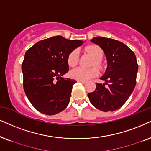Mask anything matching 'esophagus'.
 <instances>
[{"instance_id": "esophagus-1", "label": "esophagus", "mask_w": 151, "mask_h": 151, "mask_svg": "<svg viewBox=\"0 0 151 151\" xmlns=\"http://www.w3.org/2000/svg\"><path fill=\"white\" fill-rule=\"evenodd\" d=\"M77 81H78V82H81V83H86V81H81V80H77Z\"/></svg>"}]
</instances>
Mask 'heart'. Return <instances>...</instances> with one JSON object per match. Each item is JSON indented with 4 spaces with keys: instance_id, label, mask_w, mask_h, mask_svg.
Wrapping results in <instances>:
<instances>
[{
    "instance_id": "obj_1",
    "label": "heart",
    "mask_w": 151,
    "mask_h": 151,
    "mask_svg": "<svg viewBox=\"0 0 151 151\" xmlns=\"http://www.w3.org/2000/svg\"><path fill=\"white\" fill-rule=\"evenodd\" d=\"M85 51L89 53L91 56H93V60L91 63V66L96 65L99 68H102V58L103 57V51L98 45H91L87 46L85 48ZM79 60V51L77 49H73L68 56V63L70 66L74 67L77 65ZM99 74L98 68H93L89 69H85L83 68H74L70 72V76L77 80L81 81H87V80L92 79L93 77H97Z\"/></svg>"
}]
</instances>
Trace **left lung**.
I'll return each mask as SVG.
<instances>
[{"label":"left lung","mask_w":151,"mask_h":151,"mask_svg":"<svg viewBox=\"0 0 151 151\" xmlns=\"http://www.w3.org/2000/svg\"><path fill=\"white\" fill-rule=\"evenodd\" d=\"M102 48L107 60V68L96 83L95 91L88 94L91 104L102 111H114L125 104L136 85L138 64L134 53L121 42L103 37L91 40ZM108 85V87L105 85Z\"/></svg>","instance_id":"1"}]
</instances>
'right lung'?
I'll return each instance as SVG.
<instances>
[{
    "label": "right lung",
    "instance_id": "add662e5",
    "mask_svg": "<svg viewBox=\"0 0 151 151\" xmlns=\"http://www.w3.org/2000/svg\"><path fill=\"white\" fill-rule=\"evenodd\" d=\"M83 41L54 36L32 46L25 53L22 70L26 96L38 111L60 113L69 104L75 80L62 77L69 70L68 54Z\"/></svg>",
    "mask_w": 151,
    "mask_h": 151
}]
</instances>
